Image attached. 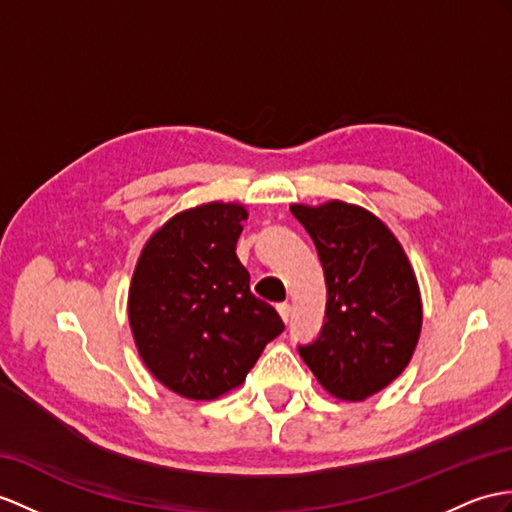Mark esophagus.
<instances>
[{"label":"esophagus","instance_id":"34e87169","mask_svg":"<svg viewBox=\"0 0 512 512\" xmlns=\"http://www.w3.org/2000/svg\"><path fill=\"white\" fill-rule=\"evenodd\" d=\"M276 308H278V313H280V317L284 319V323H289V317H291V306H289V304H286V302H282V304H278Z\"/></svg>","mask_w":512,"mask_h":512}]
</instances>
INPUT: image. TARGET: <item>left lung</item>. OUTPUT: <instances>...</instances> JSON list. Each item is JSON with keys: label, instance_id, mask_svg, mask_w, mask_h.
Returning a JSON list of instances; mask_svg holds the SVG:
<instances>
[{"label": "left lung", "instance_id": "8db88e82", "mask_svg": "<svg viewBox=\"0 0 512 512\" xmlns=\"http://www.w3.org/2000/svg\"><path fill=\"white\" fill-rule=\"evenodd\" d=\"M326 276V321L299 356L328 393L365 400L391 384L415 352L421 297L402 245L369 210L345 202L293 204Z\"/></svg>", "mask_w": 512, "mask_h": 512}]
</instances>
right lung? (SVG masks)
I'll return each mask as SVG.
<instances>
[{"mask_svg": "<svg viewBox=\"0 0 512 512\" xmlns=\"http://www.w3.org/2000/svg\"><path fill=\"white\" fill-rule=\"evenodd\" d=\"M239 204H204L169 219L136 263L128 315L147 369L182 397L215 400L239 386L284 330L249 291L236 258Z\"/></svg>", "mask_w": 512, "mask_h": 512, "instance_id": "1", "label": "right lung"}]
</instances>
